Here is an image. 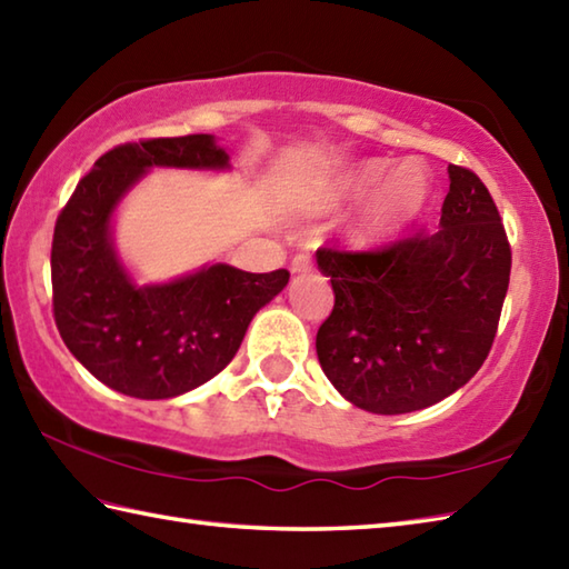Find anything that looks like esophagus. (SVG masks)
I'll return each mask as SVG.
<instances>
[{
	"label": "esophagus",
	"mask_w": 569,
	"mask_h": 569,
	"mask_svg": "<svg viewBox=\"0 0 569 569\" xmlns=\"http://www.w3.org/2000/svg\"><path fill=\"white\" fill-rule=\"evenodd\" d=\"M289 270H292V274H305L315 270V262H311L309 254H295L292 262H289Z\"/></svg>",
	"instance_id": "1"
}]
</instances>
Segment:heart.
<instances>
[{"mask_svg": "<svg viewBox=\"0 0 569 569\" xmlns=\"http://www.w3.org/2000/svg\"><path fill=\"white\" fill-rule=\"evenodd\" d=\"M373 190L377 193L351 233L366 248L386 246L422 218L435 191L432 169L420 157H405L392 167L388 159H363L333 181L329 201L333 206L356 203Z\"/></svg>", "mask_w": 569, "mask_h": 569, "instance_id": "1", "label": "heart"}]
</instances>
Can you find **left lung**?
<instances>
[{
    "label": "left lung",
    "instance_id": "obj_1",
    "mask_svg": "<svg viewBox=\"0 0 569 569\" xmlns=\"http://www.w3.org/2000/svg\"><path fill=\"white\" fill-rule=\"evenodd\" d=\"M435 233L376 252L317 250L333 311L317 333L331 386L376 415L425 410L473 378L491 351L511 248L489 189L449 164Z\"/></svg>",
    "mask_w": 569,
    "mask_h": 569
}]
</instances>
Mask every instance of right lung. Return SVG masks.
<instances>
[{"label": "right lung", "instance_id": "add662e5", "mask_svg": "<svg viewBox=\"0 0 569 569\" xmlns=\"http://www.w3.org/2000/svg\"><path fill=\"white\" fill-rule=\"evenodd\" d=\"M230 169L213 134L130 142L102 154L56 220L53 317L61 339L108 388L139 400L183 396L238 353L252 317L289 282L287 270L213 262L171 282L137 284L118 254L112 218L149 169Z\"/></svg>", "mask_w": 569, "mask_h": 569}]
</instances>
